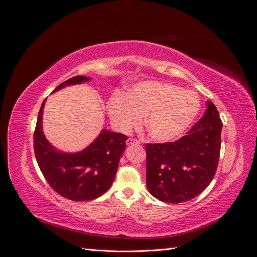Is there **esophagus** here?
<instances>
[{"mask_svg":"<svg viewBox=\"0 0 257 257\" xmlns=\"http://www.w3.org/2000/svg\"><path fill=\"white\" fill-rule=\"evenodd\" d=\"M139 142L137 141V139H134V138H130L127 141V145L131 146V145H138Z\"/></svg>","mask_w":257,"mask_h":257,"instance_id":"1","label":"esophagus"}]
</instances>
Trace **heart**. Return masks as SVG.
Wrapping results in <instances>:
<instances>
[{"label": "heart", "mask_w": 257, "mask_h": 257, "mask_svg": "<svg viewBox=\"0 0 257 257\" xmlns=\"http://www.w3.org/2000/svg\"><path fill=\"white\" fill-rule=\"evenodd\" d=\"M200 109L196 92L162 81H143L126 93L112 95L107 106L113 125L123 133L138 126L145 116L149 136L160 143L176 141L195 121Z\"/></svg>", "instance_id": "b5f03b06"}]
</instances>
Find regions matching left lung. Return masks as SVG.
<instances>
[{
  "mask_svg": "<svg viewBox=\"0 0 257 257\" xmlns=\"http://www.w3.org/2000/svg\"><path fill=\"white\" fill-rule=\"evenodd\" d=\"M206 107L203 118L180 139L146 145L147 188L161 201H189L212 181L220 158L223 124L210 100Z\"/></svg>",
  "mask_w": 257,
  "mask_h": 257,
  "instance_id": "8db88e82",
  "label": "left lung"
}]
</instances>
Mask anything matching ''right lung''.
Instances as JSON below:
<instances>
[{
    "label": "right lung",
    "mask_w": 257,
    "mask_h": 257,
    "mask_svg": "<svg viewBox=\"0 0 257 257\" xmlns=\"http://www.w3.org/2000/svg\"><path fill=\"white\" fill-rule=\"evenodd\" d=\"M90 80V77L76 76L61 83L52 93ZM45 103L46 99L38 112L34 132L35 158L45 179L54 191L69 200L88 201L103 195L114 180L127 136L103 128L83 150L61 151L44 134Z\"/></svg>",
    "instance_id": "obj_1"
}]
</instances>
